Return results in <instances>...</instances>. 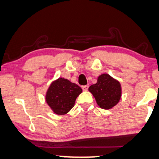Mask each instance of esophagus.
<instances>
[{"instance_id": "34e87169", "label": "esophagus", "mask_w": 159, "mask_h": 159, "mask_svg": "<svg viewBox=\"0 0 159 159\" xmlns=\"http://www.w3.org/2000/svg\"><path fill=\"white\" fill-rule=\"evenodd\" d=\"M82 90H84V91H86V90H88V85L82 86Z\"/></svg>"}]
</instances>
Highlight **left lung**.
<instances>
[{
    "instance_id": "1",
    "label": "left lung",
    "mask_w": 159,
    "mask_h": 159,
    "mask_svg": "<svg viewBox=\"0 0 159 159\" xmlns=\"http://www.w3.org/2000/svg\"><path fill=\"white\" fill-rule=\"evenodd\" d=\"M88 90L98 106L104 110H110L115 107L120 101L122 93L120 82L108 74L100 75L97 82L90 85Z\"/></svg>"
}]
</instances>
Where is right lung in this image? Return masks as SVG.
Returning <instances> with one entry per match:
<instances>
[{
	"instance_id": "1",
	"label": "right lung",
	"mask_w": 159,
	"mask_h": 159,
	"mask_svg": "<svg viewBox=\"0 0 159 159\" xmlns=\"http://www.w3.org/2000/svg\"><path fill=\"white\" fill-rule=\"evenodd\" d=\"M82 92V88L77 84L60 77L49 85L45 98L53 112L62 115L73 108L76 98Z\"/></svg>"
}]
</instances>
